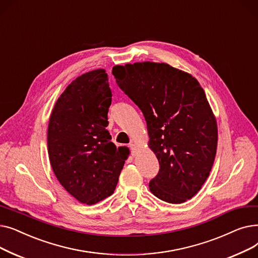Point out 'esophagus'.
<instances>
[{
  "mask_svg": "<svg viewBox=\"0 0 258 258\" xmlns=\"http://www.w3.org/2000/svg\"><path fill=\"white\" fill-rule=\"evenodd\" d=\"M129 147H130V149H131V155L132 156H136V154H137V145L134 144V143H131L129 145Z\"/></svg>",
  "mask_w": 258,
  "mask_h": 258,
  "instance_id": "1",
  "label": "esophagus"
}]
</instances>
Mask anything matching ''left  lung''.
Returning a JSON list of instances; mask_svg holds the SVG:
<instances>
[{
  "label": "left lung",
  "mask_w": 258,
  "mask_h": 258,
  "mask_svg": "<svg viewBox=\"0 0 258 258\" xmlns=\"http://www.w3.org/2000/svg\"><path fill=\"white\" fill-rule=\"evenodd\" d=\"M112 75L147 122L159 164L150 191L170 204L192 199L209 176L217 148L216 118L202 86L166 63L116 65Z\"/></svg>",
  "instance_id": "left-lung-1"
}]
</instances>
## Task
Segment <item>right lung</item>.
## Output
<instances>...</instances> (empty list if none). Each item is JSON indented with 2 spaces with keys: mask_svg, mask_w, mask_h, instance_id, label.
<instances>
[{
  "mask_svg": "<svg viewBox=\"0 0 258 258\" xmlns=\"http://www.w3.org/2000/svg\"><path fill=\"white\" fill-rule=\"evenodd\" d=\"M111 90L104 69L86 72L59 95L49 118L47 144L53 172L80 203L94 205L111 195L128 157L110 141Z\"/></svg>",
  "mask_w": 258,
  "mask_h": 258,
  "instance_id": "right-lung-1",
  "label": "right lung"
}]
</instances>
